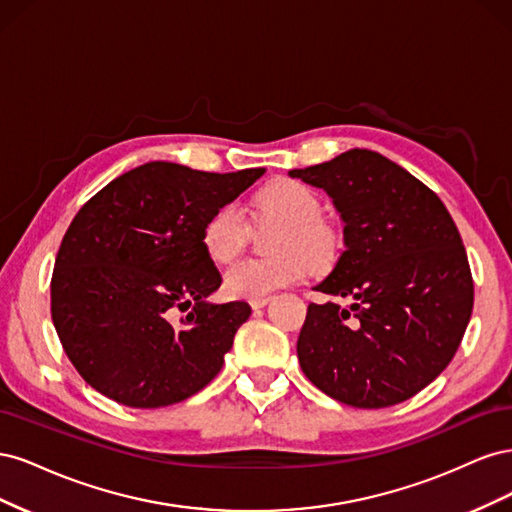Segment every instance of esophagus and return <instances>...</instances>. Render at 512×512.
Listing matches in <instances>:
<instances>
[{"mask_svg":"<svg viewBox=\"0 0 512 512\" xmlns=\"http://www.w3.org/2000/svg\"><path fill=\"white\" fill-rule=\"evenodd\" d=\"M269 301H271V297H260V299H252L250 305H252V309H260V307H265Z\"/></svg>","mask_w":512,"mask_h":512,"instance_id":"1","label":"esophagus"}]
</instances>
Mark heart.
Returning <instances> with one entry per match:
<instances>
[{"instance_id": "heart-1", "label": "heart", "mask_w": 512, "mask_h": 512, "mask_svg": "<svg viewBox=\"0 0 512 512\" xmlns=\"http://www.w3.org/2000/svg\"><path fill=\"white\" fill-rule=\"evenodd\" d=\"M262 222L280 224L269 243L271 258H243L224 273V294L230 299H260L277 288L299 284L307 275V262L324 267L333 258L337 239L329 224L320 220L322 203L309 185L282 179L271 183L256 198ZM250 237V226L239 205L226 203L203 228L205 254L222 265L235 258Z\"/></svg>"}]
</instances>
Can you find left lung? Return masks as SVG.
Instances as JSON below:
<instances>
[{
	"mask_svg": "<svg viewBox=\"0 0 512 512\" xmlns=\"http://www.w3.org/2000/svg\"><path fill=\"white\" fill-rule=\"evenodd\" d=\"M322 188L346 250L316 286L348 307L309 303L297 342L303 374L354 408H389L451 363L472 316L474 282L459 230L436 192L369 149L288 173Z\"/></svg>",
	"mask_w": 512,
	"mask_h": 512,
	"instance_id": "obj_1",
	"label": "left lung"
}]
</instances>
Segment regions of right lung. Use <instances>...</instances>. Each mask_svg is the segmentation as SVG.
<instances>
[{
	"mask_svg": "<svg viewBox=\"0 0 512 512\" xmlns=\"http://www.w3.org/2000/svg\"><path fill=\"white\" fill-rule=\"evenodd\" d=\"M262 175L147 162L74 215L55 258L51 316L89 386L123 406L162 408L220 374L252 307L207 301L222 275L200 239L211 215Z\"/></svg>",
	"mask_w": 512,
	"mask_h": 512,
	"instance_id": "right-lung-1",
	"label": "right lung"
}]
</instances>
